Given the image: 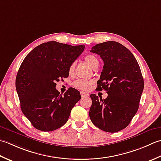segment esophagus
I'll return each mask as SVG.
<instances>
[{"instance_id": "obj_1", "label": "esophagus", "mask_w": 161, "mask_h": 161, "mask_svg": "<svg viewBox=\"0 0 161 161\" xmlns=\"http://www.w3.org/2000/svg\"><path fill=\"white\" fill-rule=\"evenodd\" d=\"M80 95H81L82 97L84 98V97H89L90 94H88V93H87V92H80Z\"/></svg>"}]
</instances>
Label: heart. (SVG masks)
Listing matches in <instances>:
<instances>
[{
  "label": "heart",
  "mask_w": 161,
  "mask_h": 161,
  "mask_svg": "<svg viewBox=\"0 0 161 161\" xmlns=\"http://www.w3.org/2000/svg\"><path fill=\"white\" fill-rule=\"evenodd\" d=\"M85 61L86 63L89 65L90 67L92 69L97 68L98 65H99V60H98L97 57H95L93 55H87L85 57ZM75 62H73L69 68V74L72 75L74 72L75 69ZM93 84V82L89 80H84V79H78L76 80L74 83V86L79 89L80 90L87 91L90 89V87Z\"/></svg>",
  "instance_id": "b5f03b06"
}]
</instances>
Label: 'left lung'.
<instances>
[{
	"mask_svg": "<svg viewBox=\"0 0 161 161\" xmlns=\"http://www.w3.org/2000/svg\"><path fill=\"white\" fill-rule=\"evenodd\" d=\"M90 51L103 60L97 89L108 94L104 99L90 94V119L101 130L116 133L129 125L138 110L144 89L142 75L133 53L119 42L98 44Z\"/></svg>",
	"mask_w": 161,
	"mask_h": 161,
	"instance_id": "1",
	"label": "left lung"
}]
</instances>
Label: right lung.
Returning a JSON list of instances; mask_svg holds the SVG:
<instances>
[{"label": "right lung", "mask_w": 161, "mask_h": 161, "mask_svg": "<svg viewBox=\"0 0 161 161\" xmlns=\"http://www.w3.org/2000/svg\"><path fill=\"white\" fill-rule=\"evenodd\" d=\"M84 48V45L48 42L32 49L22 62L16 89L22 113L35 129L52 131L67 122L71 109L81 99L80 92L69 87L62 96L55 82L69 76V66Z\"/></svg>", "instance_id": "1"}]
</instances>
